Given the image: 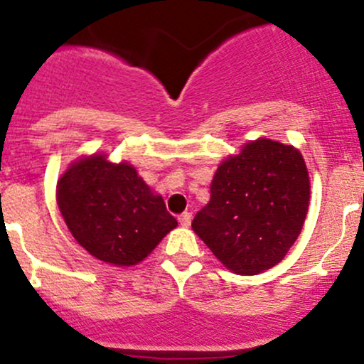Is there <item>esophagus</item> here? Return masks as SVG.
I'll list each match as a JSON object with an SVG mask.
<instances>
[{
  "mask_svg": "<svg viewBox=\"0 0 364 364\" xmlns=\"http://www.w3.org/2000/svg\"><path fill=\"white\" fill-rule=\"evenodd\" d=\"M178 221H179V225H181V226L188 228V226L191 225V214H190V213H183V214L178 218Z\"/></svg>",
  "mask_w": 364,
  "mask_h": 364,
  "instance_id": "obj_1",
  "label": "esophagus"
}]
</instances>
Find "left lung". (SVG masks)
I'll return each instance as SVG.
<instances>
[{
	"label": "left lung",
	"instance_id": "8db88e82",
	"mask_svg": "<svg viewBox=\"0 0 364 364\" xmlns=\"http://www.w3.org/2000/svg\"><path fill=\"white\" fill-rule=\"evenodd\" d=\"M307 207L309 176L301 151L261 138L218 167L210 202L191 228L228 269L259 274L285 257Z\"/></svg>",
	"mask_w": 364,
	"mask_h": 364
}]
</instances>
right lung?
<instances>
[{
    "label": "right lung",
    "mask_w": 364,
    "mask_h": 364,
    "mask_svg": "<svg viewBox=\"0 0 364 364\" xmlns=\"http://www.w3.org/2000/svg\"><path fill=\"white\" fill-rule=\"evenodd\" d=\"M57 202L79 245L115 266L143 261L178 226L133 166L103 155L72 164L58 181Z\"/></svg>",
    "instance_id": "right-lung-1"
}]
</instances>
